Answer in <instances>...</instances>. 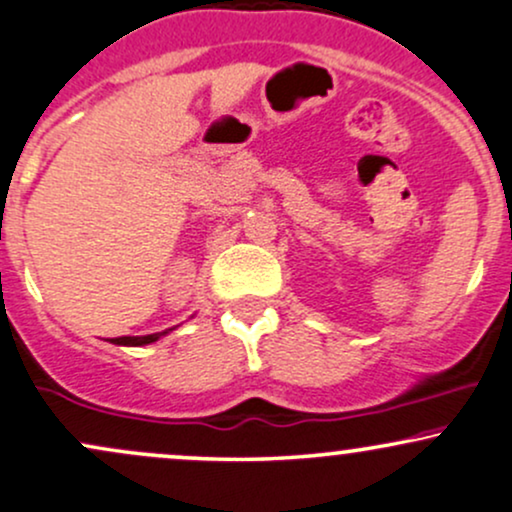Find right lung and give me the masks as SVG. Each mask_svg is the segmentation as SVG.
Listing matches in <instances>:
<instances>
[{"label": "right lung", "instance_id": "1", "mask_svg": "<svg viewBox=\"0 0 512 512\" xmlns=\"http://www.w3.org/2000/svg\"><path fill=\"white\" fill-rule=\"evenodd\" d=\"M170 330L174 328H167L162 330V333H153V335H124V338H112L110 342L112 345H124V347H143V345H150V342L160 340L162 335H167Z\"/></svg>", "mask_w": 512, "mask_h": 512}]
</instances>
